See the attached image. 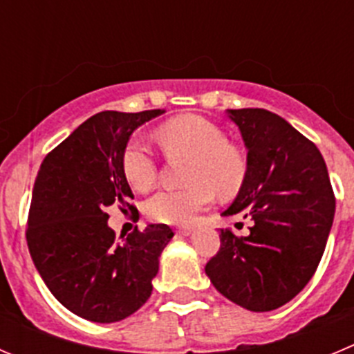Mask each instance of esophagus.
<instances>
[{
    "label": "esophagus",
    "mask_w": 354,
    "mask_h": 354,
    "mask_svg": "<svg viewBox=\"0 0 354 354\" xmlns=\"http://www.w3.org/2000/svg\"><path fill=\"white\" fill-rule=\"evenodd\" d=\"M177 234H180V236H189V234H193V227H179Z\"/></svg>",
    "instance_id": "34e87169"
}]
</instances>
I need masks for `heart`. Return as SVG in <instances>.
<instances>
[{
  "label": "heart",
  "instance_id": "obj_1",
  "mask_svg": "<svg viewBox=\"0 0 354 354\" xmlns=\"http://www.w3.org/2000/svg\"><path fill=\"white\" fill-rule=\"evenodd\" d=\"M156 140L168 156H187L184 189H163L146 201V214L161 224L186 225L214 201V193H236L247 175L243 151L227 142L224 130L198 114L177 116L156 129ZM124 179L137 191H147L156 180L158 165L149 146L132 137L121 158Z\"/></svg>",
  "mask_w": 354,
  "mask_h": 354
}]
</instances>
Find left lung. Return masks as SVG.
I'll return each mask as SVG.
<instances>
[{"label":"left lung","mask_w":354,"mask_h":354,"mask_svg":"<svg viewBox=\"0 0 354 354\" xmlns=\"http://www.w3.org/2000/svg\"><path fill=\"white\" fill-rule=\"evenodd\" d=\"M247 147V175L224 217L252 218L250 234L221 230L205 272L248 311L278 309L308 285L325 252L335 198L318 147L278 114L227 109Z\"/></svg>","instance_id":"left-lung-1"}]
</instances>
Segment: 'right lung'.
I'll use <instances>...</instances> for the list:
<instances>
[{"instance_id":"obj_1","label":"right lung","mask_w":354,"mask_h":354,"mask_svg":"<svg viewBox=\"0 0 354 354\" xmlns=\"http://www.w3.org/2000/svg\"><path fill=\"white\" fill-rule=\"evenodd\" d=\"M163 113L102 111L39 167L26 233L29 252L53 297L90 322H120L146 304L161 252L174 236L167 224H149L118 243L106 214L114 203L133 208L123 151L139 127Z\"/></svg>"}]
</instances>
